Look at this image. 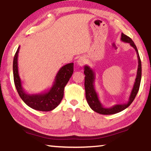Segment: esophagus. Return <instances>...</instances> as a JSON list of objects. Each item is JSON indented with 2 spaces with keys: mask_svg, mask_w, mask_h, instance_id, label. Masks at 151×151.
Here are the masks:
<instances>
[{
  "mask_svg": "<svg viewBox=\"0 0 151 151\" xmlns=\"http://www.w3.org/2000/svg\"><path fill=\"white\" fill-rule=\"evenodd\" d=\"M85 63H86V59L84 57H80L77 60V65L81 66H83L84 65H85Z\"/></svg>",
  "mask_w": 151,
  "mask_h": 151,
  "instance_id": "1",
  "label": "esophagus"
}]
</instances>
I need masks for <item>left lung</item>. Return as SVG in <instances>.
<instances>
[{
	"label": "left lung",
	"mask_w": 151,
	"mask_h": 151,
	"mask_svg": "<svg viewBox=\"0 0 151 151\" xmlns=\"http://www.w3.org/2000/svg\"><path fill=\"white\" fill-rule=\"evenodd\" d=\"M121 40L122 42L129 43L130 45L134 49L136 50L138 58V69L137 73V76L135 78V82L133 85L131 94H130L129 101L127 103L123 104H114L110 108H106L104 107L103 104H101L100 100L99 99L98 94L94 88V80H95V74H94V70L88 66V65H85L84 66V73L85 75V94H86V99L87 101L89 106L91 107V109H93L94 111L98 112L101 114H113L118 113L119 112H121L129 107L131 104L134 101L135 97L138 93V91L139 90L140 81H141V75H142V67H141V61L139 55V52L137 48L136 45H134V42L132 41L131 38L125 35L123 33L121 34Z\"/></svg>",
	"instance_id": "8db88e82"
}]
</instances>
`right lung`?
<instances>
[{"label": "right lung", "instance_id": "1", "mask_svg": "<svg viewBox=\"0 0 151 151\" xmlns=\"http://www.w3.org/2000/svg\"><path fill=\"white\" fill-rule=\"evenodd\" d=\"M20 46L15 53L13 59L14 82L17 91L24 103L30 108L40 111H50L55 109L62 101L64 89L73 73L74 63H69L62 66L55 76L51 88L39 94H28L22 85L18 70V55Z\"/></svg>", "mask_w": 151, "mask_h": 151}]
</instances>
